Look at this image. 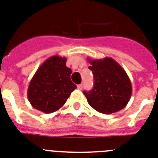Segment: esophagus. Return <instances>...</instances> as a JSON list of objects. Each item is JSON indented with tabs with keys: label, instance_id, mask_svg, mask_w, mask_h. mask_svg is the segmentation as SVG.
Returning <instances> with one entry per match:
<instances>
[{
	"label": "esophagus",
	"instance_id": "34e87169",
	"mask_svg": "<svg viewBox=\"0 0 158 158\" xmlns=\"http://www.w3.org/2000/svg\"><path fill=\"white\" fill-rule=\"evenodd\" d=\"M82 88H83V85H82V84L78 85H77V89H82Z\"/></svg>",
	"mask_w": 158,
	"mask_h": 158
}]
</instances>
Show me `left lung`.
<instances>
[{"label":"left lung","instance_id":"obj_1","mask_svg":"<svg viewBox=\"0 0 158 158\" xmlns=\"http://www.w3.org/2000/svg\"><path fill=\"white\" fill-rule=\"evenodd\" d=\"M93 72L94 85L92 90L85 92L89 104L102 114H112L122 110L131 96V81L121 65L114 59H87Z\"/></svg>","mask_w":158,"mask_h":158}]
</instances>
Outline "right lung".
I'll return each instance as SVG.
<instances>
[{"label": "right lung", "mask_w": 158, "mask_h": 158, "mask_svg": "<svg viewBox=\"0 0 158 158\" xmlns=\"http://www.w3.org/2000/svg\"><path fill=\"white\" fill-rule=\"evenodd\" d=\"M66 61L65 57L52 56L39 67L27 89L28 100L35 109L46 114L56 111L77 88Z\"/></svg>", "instance_id": "obj_1"}]
</instances>
